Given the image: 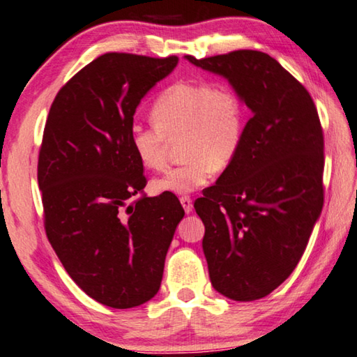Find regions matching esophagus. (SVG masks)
Segmentation results:
<instances>
[{
    "mask_svg": "<svg viewBox=\"0 0 357 357\" xmlns=\"http://www.w3.org/2000/svg\"><path fill=\"white\" fill-rule=\"evenodd\" d=\"M179 201H181V204H183L184 211H185L187 213H190V212H192V209H193L192 198H190V197H181V198H179Z\"/></svg>",
    "mask_w": 357,
    "mask_h": 357,
    "instance_id": "34e87169",
    "label": "esophagus"
}]
</instances>
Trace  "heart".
I'll return each instance as SVG.
<instances>
[{"mask_svg":"<svg viewBox=\"0 0 357 357\" xmlns=\"http://www.w3.org/2000/svg\"><path fill=\"white\" fill-rule=\"evenodd\" d=\"M245 105L234 89L206 81H179L162 90L151 106L154 126L134 123L129 140L134 156L148 170L164 168L168 144L179 142L184 162L153 179L154 193L185 195L225 172L241 153Z\"/></svg>","mask_w":357,"mask_h":357,"instance_id":"heart-1","label":"heart"}]
</instances>
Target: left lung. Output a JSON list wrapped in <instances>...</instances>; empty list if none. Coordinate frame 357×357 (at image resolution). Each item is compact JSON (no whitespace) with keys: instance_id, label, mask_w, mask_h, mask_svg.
<instances>
[{"instance_id":"1","label":"left lung","mask_w":357,"mask_h":357,"mask_svg":"<svg viewBox=\"0 0 357 357\" xmlns=\"http://www.w3.org/2000/svg\"><path fill=\"white\" fill-rule=\"evenodd\" d=\"M252 116L241 153L195 201L213 289L234 301L267 296L300 262L323 207V129L312 98L273 57L238 50L204 59Z\"/></svg>"}]
</instances>
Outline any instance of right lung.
Listing matches in <instances>:
<instances>
[{
	"instance_id": "right-lung-1",
	"label": "right lung",
	"mask_w": 357,
	"mask_h": 357,
	"mask_svg": "<svg viewBox=\"0 0 357 357\" xmlns=\"http://www.w3.org/2000/svg\"><path fill=\"white\" fill-rule=\"evenodd\" d=\"M106 53L71 77L51 105L37 179L45 231L71 280L105 306L129 309L158 294L184 209L173 193L146 197L129 129L140 100L178 66Z\"/></svg>"
}]
</instances>
